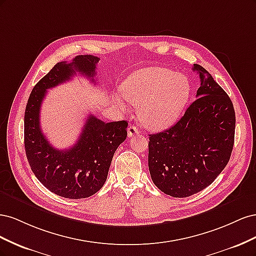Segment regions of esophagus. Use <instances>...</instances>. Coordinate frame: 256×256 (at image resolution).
Masks as SVG:
<instances>
[{"label": "esophagus", "instance_id": "esophagus-1", "mask_svg": "<svg viewBox=\"0 0 256 256\" xmlns=\"http://www.w3.org/2000/svg\"><path fill=\"white\" fill-rule=\"evenodd\" d=\"M140 134V131H138V128L136 126H130L128 128V136L131 138V136H134L136 134Z\"/></svg>", "mask_w": 256, "mask_h": 256}]
</instances>
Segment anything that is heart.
<instances>
[{
  "label": "heart",
  "instance_id": "obj_1",
  "mask_svg": "<svg viewBox=\"0 0 256 256\" xmlns=\"http://www.w3.org/2000/svg\"><path fill=\"white\" fill-rule=\"evenodd\" d=\"M187 76L164 67H145L131 74L122 84V95L138 108L144 126L154 130L168 128L180 118L190 96ZM116 102L126 110L124 99Z\"/></svg>",
  "mask_w": 256,
  "mask_h": 256
}]
</instances>
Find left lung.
I'll use <instances>...</instances> for the list:
<instances>
[{
  "mask_svg": "<svg viewBox=\"0 0 256 256\" xmlns=\"http://www.w3.org/2000/svg\"><path fill=\"white\" fill-rule=\"evenodd\" d=\"M196 99L174 126L150 134L152 180L166 194L187 198L212 184L226 166L235 138V110L224 90L204 67Z\"/></svg>",
  "mask_w": 256,
  "mask_h": 256,
  "instance_id": "obj_1",
  "label": "left lung"
}]
</instances>
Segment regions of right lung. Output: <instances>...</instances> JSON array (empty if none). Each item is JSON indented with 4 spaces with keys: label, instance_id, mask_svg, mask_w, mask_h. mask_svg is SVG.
<instances>
[{
    "label": "right lung",
    "instance_id": "1",
    "mask_svg": "<svg viewBox=\"0 0 256 256\" xmlns=\"http://www.w3.org/2000/svg\"><path fill=\"white\" fill-rule=\"evenodd\" d=\"M99 58L78 56L60 62L38 82L28 97L24 114V147L33 173L46 188L66 198L95 194L106 180L115 150L127 138V120L104 122L90 115L78 141L68 150L53 147L40 129V113L47 90L79 72L95 83Z\"/></svg>",
    "mask_w": 256,
    "mask_h": 256
}]
</instances>
